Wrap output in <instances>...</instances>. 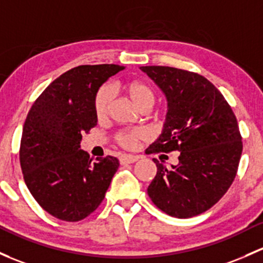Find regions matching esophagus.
Masks as SVG:
<instances>
[{"mask_svg": "<svg viewBox=\"0 0 263 263\" xmlns=\"http://www.w3.org/2000/svg\"><path fill=\"white\" fill-rule=\"evenodd\" d=\"M137 160H139V156H134V155L124 154L120 157L121 164H134V162H136Z\"/></svg>", "mask_w": 263, "mask_h": 263, "instance_id": "1", "label": "esophagus"}]
</instances>
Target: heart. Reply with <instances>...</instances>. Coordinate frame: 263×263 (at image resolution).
Here are the masks:
<instances>
[{"label": "heart", "mask_w": 263, "mask_h": 263, "mask_svg": "<svg viewBox=\"0 0 263 263\" xmlns=\"http://www.w3.org/2000/svg\"><path fill=\"white\" fill-rule=\"evenodd\" d=\"M126 90L131 97L132 102L136 104L141 110H148L155 104V93L153 88L143 82H131L126 85ZM110 101H112V90L108 85H102L97 90L93 101V109L98 120H103L107 117L109 109ZM148 139V132L143 128L134 129H121L115 135V141L121 147L131 150L137 146L140 141Z\"/></svg>", "instance_id": "1"}]
</instances>
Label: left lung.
<instances>
[{"mask_svg":"<svg viewBox=\"0 0 263 263\" xmlns=\"http://www.w3.org/2000/svg\"><path fill=\"white\" fill-rule=\"evenodd\" d=\"M141 70L168 102L164 131L146 154L179 153L171 168L154 159L157 173L147 194L171 217H195L218 203L236 178L243 148L238 122L222 93L200 74L161 65Z\"/></svg>","mask_w":263,"mask_h":263,"instance_id":"1","label":"left lung"}]
</instances>
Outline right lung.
<instances>
[{
  "label": "right lung",
  "mask_w": 263,
  "mask_h": 263,
  "mask_svg": "<svg viewBox=\"0 0 263 263\" xmlns=\"http://www.w3.org/2000/svg\"><path fill=\"white\" fill-rule=\"evenodd\" d=\"M116 64L79 65L37 97L22 128L20 165L27 189L52 217L79 222L101 205L120 162L81 150L97 124L93 101L102 84L123 70Z\"/></svg>",
  "instance_id": "add662e5"
}]
</instances>
